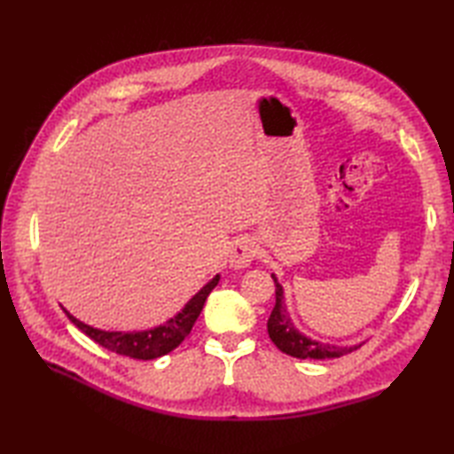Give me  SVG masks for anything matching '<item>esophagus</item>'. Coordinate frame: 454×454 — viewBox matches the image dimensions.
I'll list each match as a JSON object with an SVG mask.
<instances>
[{"instance_id":"34e87169","label":"esophagus","mask_w":454,"mask_h":454,"mask_svg":"<svg viewBox=\"0 0 454 454\" xmlns=\"http://www.w3.org/2000/svg\"><path fill=\"white\" fill-rule=\"evenodd\" d=\"M259 252V246L252 238H239L230 249V265L234 269H244L254 262V257Z\"/></svg>"}]
</instances>
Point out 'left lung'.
Returning <instances> with one entry per match:
<instances>
[{
  "instance_id": "8db88e82",
  "label": "left lung",
  "mask_w": 454,
  "mask_h": 454,
  "mask_svg": "<svg viewBox=\"0 0 454 454\" xmlns=\"http://www.w3.org/2000/svg\"><path fill=\"white\" fill-rule=\"evenodd\" d=\"M273 277L275 281V308L271 316H269L267 322V332L271 341L281 349L283 353L296 356V359H333V356H343L351 351L359 349V345H351V347H337L330 343H320L314 341L310 337L302 335L298 330H294V325L288 317L286 306L283 301V286L278 285L277 277Z\"/></svg>"
}]
</instances>
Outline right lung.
Returning a JSON list of instances; mask_svg holds the SVG:
<instances>
[{"mask_svg": "<svg viewBox=\"0 0 454 454\" xmlns=\"http://www.w3.org/2000/svg\"><path fill=\"white\" fill-rule=\"evenodd\" d=\"M218 281H220V275H216L208 285L202 286L177 316L169 317L163 325H158L153 327V330H146V332H129V333L103 332V330H98V327H91L88 324L80 322L78 317H74L66 310V308H62V310L66 312L67 317H70V322L75 327H80L85 335L91 337L95 343H99L101 347H105V349H109L117 355L130 356V359L150 361L176 349V347L191 333L192 325H195L197 317L202 310V306H205L207 296L212 293V288L218 285Z\"/></svg>", "mask_w": 454, "mask_h": 454, "instance_id": "obj_1", "label": "right lung"}]
</instances>
